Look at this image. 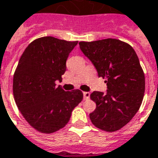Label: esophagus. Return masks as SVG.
<instances>
[{"label": "esophagus", "mask_w": 158, "mask_h": 158, "mask_svg": "<svg viewBox=\"0 0 158 158\" xmlns=\"http://www.w3.org/2000/svg\"><path fill=\"white\" fill-rule=\"evenodd\" d=\"M89 96H90L89 92H83V99H84V100L89 99Z\"/></svg>", "instance_id": "esophagus-1"}]
</instances>
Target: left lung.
<instances>
[{"mask_svg":"<svg viewBox=\"0 0 158 158\" xmlns=\"http://www.w3.org/2000/svg\"><path fill=\"white\" fill-rule=\"evenodd\" d=\"M79 45L108 87L106 93L90 94L96 108L89 118L102 131H118L136 115L144 96L145 77L137 55L130 44L113 38Z\"/></svg>","mask_w":158,"mask_h":158,"instance_id":"8db88e82","label":"left lung"}]
</instances>
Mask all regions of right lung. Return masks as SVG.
<instances>
[{
  "label": "right lung",
  "instance_id": "1",
  "mask_svg": "<svg viewBox=\"0 0 158 158\" xmlns=\"http://www.w3.org/2000/svg\"><path fill=\"white\" fill-rule=\"evenodd\" d=\"M77 42L52 36L37 38L19 60L13 78L14 98L25 120L41 133L63 128L83 98L80 89L64 91L56 84L62 81L68 56Z\"/></svg>",
  "mask_w": 158,
  "mask_h": 158
}]
</instances>
